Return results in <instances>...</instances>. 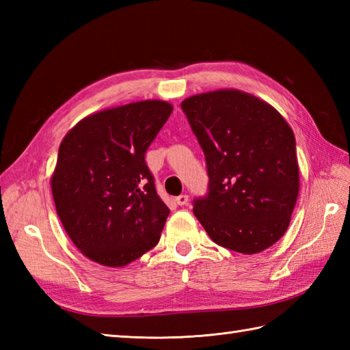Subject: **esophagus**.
Listing matches in <instances>:
<instances>
[{
	"label": "esophagus",
	"instance_id": "obj_1",
	"mask_svg": "<svg viewBox=\"0 0 350 350\" xmlns=\"http://www.w3.org/2000/svg\"><path fill=\"white\" fill-rule=\"evenodd\" d=\"M188 202H189V197L187 194H182V196H179V197L176 198V203L179 204V206H187Z\"/></svg>",
	"mask_w": 350,
	"mask_h": 350
}]
</instances>
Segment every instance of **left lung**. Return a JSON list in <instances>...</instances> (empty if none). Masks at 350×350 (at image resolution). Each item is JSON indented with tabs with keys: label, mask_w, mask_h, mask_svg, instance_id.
Masks as SVG:
<instances>
[{
	"label": "left lung",
	"mask_w": 350,
	"mask_h": 350,
	"mask_svg": "<svg viewBox=\"0 0 350 350\" xmlns=\"http://www.w3.org/2000/svg\"><path fill=\"white\" fill-rule=\"evenodd\" d=\"M206 158L209 194L194 215L211 239L256 254L281 239L299 194L295 133L269 103L234 88L185 99Z\"/></svg>",
	"instance_id": "1"
}]
</instances>
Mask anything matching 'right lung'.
<instances>
[{"instance_id":"obj_1","label":"right lung","mask_w":350,"mask_h":350,"mask_svg":"<svg viewBox=\"0 0 350 350\" xmlns=\"http://www.w3.org/2000/svg\"><path fill=\"white\" fill-rule=\"evenodd\" d=\"M173 105L139 100L84 117L66 133L51 189L62 224L93 262L122 267L159 242L170 209L146 152Z\"/></svg>"}]
</instances>
